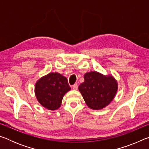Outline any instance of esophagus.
Segmentation results:
<instances>
[{
    "label": "esophagus",
    "mask_w": 149,
    "mask_h": 149,
    "mask_svg": "<svg viewBox=\"0 0 149 149\" xmlns=\"http://www.w3.org/2000/svg\"><path fill=\"white\" fill-rule=\"evenodd\" d=\"M72 88H73V89H74V90H77V88H78V85L77 84H75L72 86Z\"/></svg>",
    "instance_id": "1"
}]
</instances>
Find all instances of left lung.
<instances>
[{
    "mask_svg": "<svg viewBox=\"0 0 149 149\" xmlns=\"http://www.w3.org/2000/svg\"><path fill=\"white\" fill-rule=\"evenodd\" d=\"M85 81L79 90L87 105L93 110L102 109L110 104L118 89L117 82L112 76H104L97 72L84 75Z\"/></svg>",
    "mask_w": 149,
    "mask_h": 149,
    "instance_id": "left-lung-1",
    "label": "left lung"
}]
</instances>
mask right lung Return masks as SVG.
I'll use <instances>...</instances> for the list:
<instances>
[{
    "label": "right lung",
    "mask_w": 149,
    "mask_h": 149,
    "mask_svg": "<svg viewBox=\"0 0 149 149\" xmlns=\"http://www.w3.org/2000/svg\"><path fill=\"white\" fill-rule=\"evenodd\" d=\"M70 89L66 77L58 73H50L37 82L35 92L40 104L54 110L60 107L63 97Z\"/></svg>",
    "instance_id": "right-lung-1"
}]
</instances>
